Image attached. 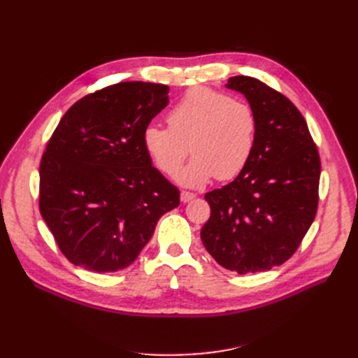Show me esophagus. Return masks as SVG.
I'll return each mask as SVG.
<instances>
[{"instance_id":"esophagus-1","label":"esophagus","mask_w":358,"mask_h":358,"mask_svg":"<svg viewBox=\"0 0 358 358\" xmlns=\"http://www.w3.org/2000/svg\"><path fill=\"white\" fill-rule=\"evenodd\" d=\"M192 199H196V194H194V192H189V191H182L180 192V201L182 203H188Z\"/></svg>"}]
</instances>
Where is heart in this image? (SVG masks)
<instances>
[{"label": "heart", "mask_w": 358, "mask_h": 358, "mask_svg": "<svg viewBox=\"0 0 358 358\" xmlns=\"http://www.w3.org/2000/svg\"><path fill=\"white\" fill-rule=\"evenodd\" d=\"M167 125L149 124L142 133L143 148L155 167L176 175L190 146L194 158L178 175L188 188H200L213 178L231 180L252 158L258 119L245 100L204 86L189 90L167 113Z\"/></svg>", "instance_id": "heart-1"}]
</instances>
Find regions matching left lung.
Masks as SVG:
<instances>
[{"instance_id":"1","label":"left lung","mask_w":358,"mask_h":358,"mask_svg":"<svg viewBox=\"0 0 358 358\" xmlns=\"http://www.w3.org/2000/svg\"><path fill=\"white\" fill-rule=\"evenodd\" d=\"M227 88L254 107L257 143L239 176L206 192L210 218L200 236L216 263L246 275L297 251L317 215L321 161L305 117L285 95L249 76L230 78Z\"/></svg>"}]
</instances>
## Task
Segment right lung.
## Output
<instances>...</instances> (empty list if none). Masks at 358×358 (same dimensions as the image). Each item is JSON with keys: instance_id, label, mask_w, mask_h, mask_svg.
<instances>
[{"instance_id": "add662e5", "label": "right lung", "mask_w": 358, "mask_h": 358, "mask_svg": "<svg viewBox=\"0 0 358 358\" xmlns=\"http://www.w3.org/2000/svg\"><path fill=\"white\" fill-rule=\"evenodd\" d=\"M169 86L119 82L85 95L62 116L40 162L38 208L59 251L90 272L128 267L179 189L152 166L146 125Z\"/></svg>"}]
</instances>
